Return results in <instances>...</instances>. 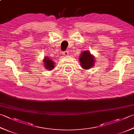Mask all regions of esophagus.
Wrapping results in <instances>:
<instances>
[{"instance_id": "obj_1", "label": "esophagus", "mask_w": 134, "mask_h": 134, "mask_svg": "<svg viewBox=\"0 0 134 134\" xmlns=\"http://www.w3.org/2000/svg\"><path fill=\"white\" fill-rule=\"evenodd\" d=\"M63 53H64V54H64L65 56H66V55H68V54H69V52H68V51H65V52H64Z\"/></svg>"}]
</instances>
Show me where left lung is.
<instances>
[{"label": "left lung", "instance_id": "obj_1", "mask_svg": "<svg viewBox=\"0 0 134 134\" xmlns=\"http://www.w3.org/2000/svg\"><path fill=\"white\" fill-rule=\"evenodd\" d=\"M79 60L81 67L85 69H90L94 66L95 63L94 56L89 51H85L81 53Z\"/></svg>", "mask_w": 134, "mask_h": 134}]
</instances>
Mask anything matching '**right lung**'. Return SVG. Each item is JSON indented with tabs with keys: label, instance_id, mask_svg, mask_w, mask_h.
Wrapping results in <instances>:
<instances>
[{
	"label": "right lung",
	"instance_id": "obj_1",
	"mask_svg": "<svg viewBox=\"0 0 134 134\" xmlns=\"http://www.w3.org/2000/svg\"><path fill=\"white\" fill-rule=\"evenodd\" d=\"M44 66L45 69L47 70H51L54 68V62H53V60L50 59L49 57H45L44 59Z\"/></svg>",
	"mask_w": 134,
	"mask_h": 134
}]
</instances>
